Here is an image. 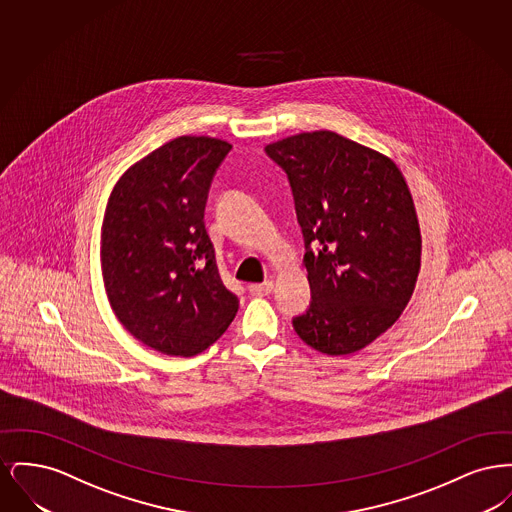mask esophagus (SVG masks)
<instances>
[{"label":"esophagus","instance_id":"obj_1","mask_svg":"<svg viewBox=\"0 0 512 512\" xmlns=\"http://www.w3.org/2000/svg\"><path fill=\"white\" fill-rule=\"evenodd\" d=\"M272 290H274L272 280H267V282H263V284H251V286H249V293H251V295H255V297L268 295Z\"/></svg>","mask_w":512,"mask_h":512}]
</instances>
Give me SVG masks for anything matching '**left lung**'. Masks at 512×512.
Here are the masks:
<instances>
[{"mask_svg":"<svg viewBox=\"0 0 512 512\" xmlns=\"http://www.w3.org/2000/svg\"><path fill=\"white\" fill-rule=\"evenodd\" d=\"M265 151L288 174L305 240L311 305L293 330L320 353H355L413 295L422 240L407 182L390 157L330 130Z\"/></svg>","mask_w":512,"mask_h":512,"instance_id":"8db88e82","label":"left lung"}]
</instances>
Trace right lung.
Returning <instances> with one entry per match:
<instances>
[{"mask_svg": "<svg viewBox=\"0 0 512 512\" xmlns=\"http://www.w3.org/2000/svg\"><path fill=\"white\" fill-rule=\"evenodd\" d=\"M232 146L180 136L151 151L113 188L101 228L105 292L122 326L165 355L192 357L238 313L205 230L213 176Z\"/></svg>", "mask_w": 512, "mask_h": 512, "instance_id": "1", "label": "right lung"}]
</instances>
